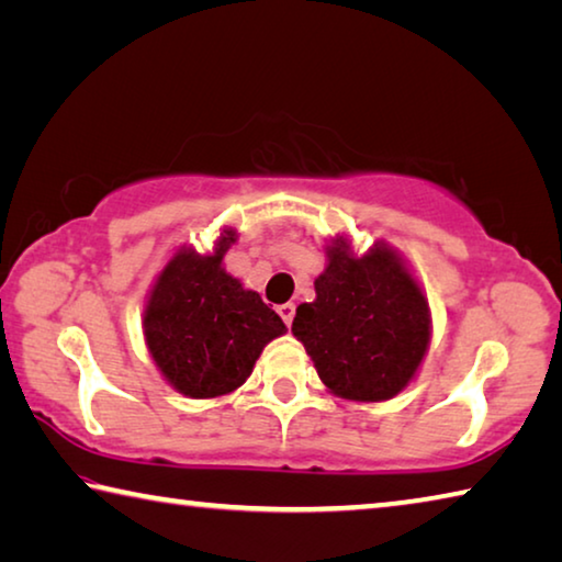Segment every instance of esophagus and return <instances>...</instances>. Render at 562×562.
Returning a JSON list of instances; mask_svg holds the SVG:
<instances>
[{"instance_id": "34e87169", "label": "esophagus", "mask_w": 562, "mask_h": 562, "mask_svg": "<svg viewBox=\"0 0 562 562\" xmlns=\"http://www.w3.org/2000/svg\"><path fill=\"white\" fill-rule=\"evenodd\" d=\"M278 315L282 317V322H284V325H292V319H294V304L292 302H284V304H280V307H278Z\"/></svg>"}]
</instances>
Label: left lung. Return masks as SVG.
Returning <instances> with one entry per match:
<instances>
[{
	"label": "left lung",
	"instance_id": "8db88e82",
	"mask_svg": "<svg viewBox=\"0 0 562 562\" xmlns=\"http://www.w3.org/2000/svg\"><path fill=\"white\" fill-rule=\"evenodd\" d=\"M315 302L297 307L292 335L331 394L386 402L416 376L431 341L429 300L386 243L355 255L347 237L327 245Z\"/></svg>",
	"mask_w": 562,
	"mask_h": 562
}]
</instances>
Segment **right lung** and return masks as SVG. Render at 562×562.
Instances as JSON below:
<instances>
[{
  "mask_svg": "<svg viewBox=\"0 0 562 562\" xmlns=\"http://www.w3.org/2000/svg\"><path fill=\"white\" fill-rule=\"evenodd\" d=\"M235 240L237 233L225 227L211 255L180 247L146 302L150 357L166 382L190 398L235 392L265 345L288 331L258 292L225 272L223 258Z\"/></svg>",
  "mask_w": 562,
  "mask_h": 562,
  "instance_id": "obj_1",
  "label": "right lung"
}]
</instances>
